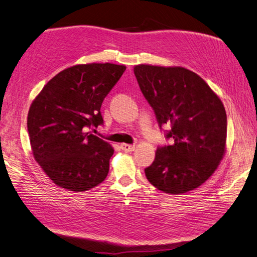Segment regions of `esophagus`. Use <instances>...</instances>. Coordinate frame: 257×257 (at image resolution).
Instances as JSON below:
<instances>
[{"mask_svg": "<svg viewBox=\"0 0 257 257\" xmlns=\"http://www.w3.org/2000/svg\"><path fill=\"white\" fill-rule=\"evenodd\" d=\"M135 145H129V144H122L121 145V149H122L123 152H128V153H130V152H134L135 151Z\"/></svg>", "mask_w": 257, "mask_h": 257, "instance_id": "esophagus-1", "label": "esophagus"}]
</instances>
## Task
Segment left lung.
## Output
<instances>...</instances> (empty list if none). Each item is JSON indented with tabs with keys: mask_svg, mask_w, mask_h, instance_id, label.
Instances as JSON below:
<instances>
[{
	"mask_svg": "<svg viewBox=\"0 0 257 257\" xmlns=\"http://www.w3.org/2000/svg\"><path fill=\"white\" fill-rule=\"evenodd\" d=\"M135 76L158 123H170L173 144L158 147L145 169L156 189L182 194L211 176L226 153L227 114L221 100L198 74L181 66L134 67Z\"/></svg>",
	"mask_w": 257,
	"mask_h": 257,
	"instance_id": "left-lung-1",
	"label": "left lung"
}]
</instances>
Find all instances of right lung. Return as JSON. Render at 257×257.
Returning a JSON list of instances; mask_svg holds the SVG:
<instances>
[{
  "mask_svg": "<svg viewBox=\"0 0 257 257\" xmlns=\"http://www.w3.org/2000/svg\"><path fill=\"white\" fill-rule=\"evenodd\" d=\"M125 71L124 65L80 64L59 72L35 97L28 133L36 162L67 191L95 188L109 173L114 149L87 132L103 123L101 105Z\"/></svg>",
  "mask_w": 257,
  "mask_h": 257,
  "instance_id": "1",
  "label": "right lung"
}]
</instances>
